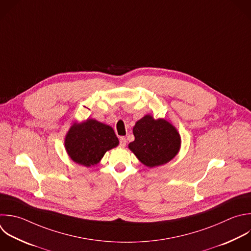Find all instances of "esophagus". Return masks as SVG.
I'll return each instance as SVG.
<instances>
[{"label": "esophagus", "mask_w": 251, "mask_h": 251, "mask_svg": "<svg viewBox=\"0 0 251 251\" xmlns=\"http://www.w3.org/2000/svg\"><path fill=\"white\" fill-rule=\"evenodd\" d=\"M120 145H121L122 147H126V137L122 136V137L120 138Z\"/></svg>", "instance_id": "esophagus-1"}]
</instances>
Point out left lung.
Here are the masks:
<instances>
[{
    "instance_id": "obj_1",
    "label": "left lung",
    "mask_w": 251,
    "mask_h": 251,
    "mask_svg": "<svg viewBox=\"0 0 251 251\" xmlns=\"http://www.w3.org/2000/svg\"><path fill=\"white\" fill-rule=\"evenodd\" d=\"M132 131L134 140L128 148L148 168L167 164L180 149L181 139L177 129L165 119L146 115L135 123Z\"/></svg>"
}]
</instances>
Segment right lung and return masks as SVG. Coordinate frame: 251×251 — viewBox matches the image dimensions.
I'll list each match as a JSON object with an SVG mask.
<instances>
[{"label":"right lung","mask_w":251,"mask_h":251,"mask_svg":"<svg viewBox=\"0 0 251 251\" xmlns=\"http://www.w3.org/2000/svg\"><path fill=\"white\" fill-rule=\"evenodd\" d=\"M119 145L112 126L94 119L75 123L65 137V148L70 158L85 167L97 165L105 153Z\"/></svg>","instance_id":"obj_1"}]
</instances>
